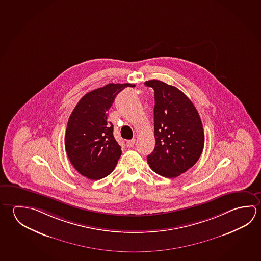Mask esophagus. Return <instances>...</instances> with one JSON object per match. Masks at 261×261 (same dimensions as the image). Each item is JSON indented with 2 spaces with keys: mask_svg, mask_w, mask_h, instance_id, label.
Returning a JSON list of instances; mask_svg holds the SVG:
<instances>
[{
  "mask_svg": "<svg viewBox=\"0 0 261 261\" xmlns=\"http://www.w3.org/2000/svg\"><path fill=\"white\" fill-rule=\"evenodd\" d=\"M135 143H136V139H135V138H133L131 140H127V141H126V146L129 147V148L133 147V146L135 145Z\"/></svg>",
  "mask_w": 261,
  "mask_h": 261,
  "instance_id": "esophagus-1",
  "label": "esophagus"
}]
</instances>
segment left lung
Returning <instances> with one entry per match:
<instances>
[{
  "label": "left lung",
  "mask_w": 261,
  "mask_h": 261,
  "mask_svg": "<svg viewBox=\"0 0 261 261\" xmlns=\"http://www.w3.org/2000/svg\"><path fill=\"white\" fill-rule=\"evenodd\" d=\"M155 92L154 151L147 162L155 173L175 178L200 159L204 132L195 106L178 88L158 80L145 83Z\"/></svg>",
  "instance_id": "8db88e82"
}]
</instances>
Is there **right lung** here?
I'll return each mask as SVG.
<instances>
[{
  "instance_id": "right-lung-1",
  "label": "right lung",
  "mask_w": 261,
  "mask_h": 261,
  "mask_svg": "<svg viewBox=\"0 0 261 261\" xmlns=\"http://www.w3.org/2000/svg\"><path fill=\"white\" fill-rule=\"evenodd\" d=\"M126 87L135 85L109 83L88 92L69 116L65 149L76 170L90 179L106 178L122 154L113 134L114 126L107 119L115 96Z\"/></svg>"
}]
</instances>
